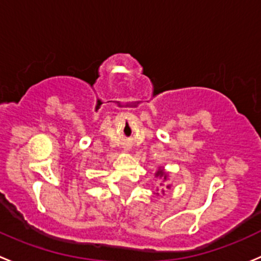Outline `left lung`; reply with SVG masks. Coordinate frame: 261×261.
Returning <instances> with one entry per match:
<instances>
[{"label": "left lung", "instance_id": "1", "mask_svg": "<svg viewBox=\"0 0 261 261\" xmlns=\"http://www.w3.org/2000/svg\"><path fill=\"white\" fill-rule=\"evenodd\" d=\"M155 176H156V177H161V178H163V179L167 178V173H164V172L162 171V169H159V171L156 172ZM166 187H167V189H169V185L166 184Z\"/></svg>", "mask_w": 261, "mask_h": 261}]
</instances>
